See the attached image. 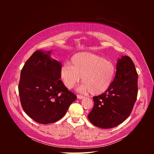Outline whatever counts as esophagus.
<instances>
[{
	"label": "esophagus",
	"mask_w": 154,
	"mask_h": 154,
	"mask_svg": "<svg viewBox=\"0 0 154 154\" xmlns=\"http://www.w3.org/2000/svg\"><path fill=\"white\" fill-rule=\"evenodd\" d=\"M77 99H83L85 98L84 96H81V95H77Z\"/></svg>",
	"instance_id": "obj_1"
}]
</instances>
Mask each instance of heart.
Segmentation results:
<instances>
[{
    "label": "heart",
    "mask_w": 154,
    "mask_h": 154,
    "mask_svg": "<svg viewBox=\"0 0 154 154\" xmlns=\"http://www.w3.org/2000/svg\"><path fill=\"white\" fill-rule=\"evenodd\" d=\"M113 61L103 57L88 52L75 54L71 64H64L60 70V77L68 89H71L82 77L83 83L77 90L82 93L90 91L93 95L105 92L111 86L115 74Z\"/></svg>",
    "instance_id": "b5f03b06"
}]
</instances>
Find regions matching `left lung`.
Here are the masks:
<instances>
[{"mask_svg":"<svg viewBox=\"0 0 154 154\" xmlns=\"http://www.w3.org/2000/svg\"><path fill=\"white\" fill-rule=\"evenodd\" d=\"M138 94V74L131 59L126 55L117 60L115 77L109 88L93 97L94 105L88 115L90 121L102 128L123 122L130 115Z\"/></svg>","mask_w":154,"mask_h":154,"instance_id":"left-lung-1","label":"left lung"}]
</instances>
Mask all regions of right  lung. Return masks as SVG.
Segmentation results:
<instances>
[{
	"instance_id": "1",
	"label": "right lung",
	"mask_w": 154,
	"mask_h": 154,
	"mask_svg": "<svg viewBox=\"0 0 154 154\" xmlns=\"http://www.w3.org/2000/svg\"><path fill=\"white\" fill-rule=\"evenodd\" d=\"M51 53L38 50L32 55L21 70L18 88L24 111L42 124L60 120L77 99L60 80L61 63Z\"/></svg>"
}]
</instances>
